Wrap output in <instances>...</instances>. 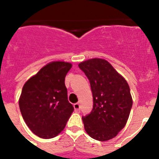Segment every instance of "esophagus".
<instances>
[{
    "instance_id": "1",
    "label": "esophagus",
    "mask_w": 159,
    "mask_h": 159,
    "mask_svg": "<svg viewBox=\"0 0 159 159\" xmlns=\"http://www.w3.org/2000/svg\"><path fill=\"white\" fill-rule=\"evenodd\" d=\"M74 108H75V111L77 112L80 111V103H78V102L75 103V104H74Z\"/></svg>"
}]
</instances>
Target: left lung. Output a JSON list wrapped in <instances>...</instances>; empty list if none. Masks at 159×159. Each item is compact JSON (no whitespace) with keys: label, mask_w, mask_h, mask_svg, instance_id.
<instances>
[{"label":"left lung","mask_w":159,"mask_h":159,"mask_svg":"<svg viewBox=\"0 0 159 159\" xmlns=\"http://www.w3.org/2000/svg\"><path fill=\"white\" fill-rule=\"evenodd\" d=\"M90 81L93 96L91 113L83 116L84 128L92 139L107 141L127 123L132 107L128 84L102 59H91L79 64Z\"/></svg>","instance_id":"8db88e82"}]
</instances>
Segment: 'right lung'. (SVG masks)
Wrapping results in <instances>:
<instances>
[{"instance_id": "add662e5", "label": "right lung", "mask_w": 159, "mask_h": 159, "mask_svg": "<svg viewBox=\"0 0 159 159\" xmlns=\"http://www.w3.org/2000/svg\"><path fill=\"white\" fill-rule=\"evenodd\" d=\"M70 63L54 61L42 67L25 83L19 99L28 127L42 139H52L64 129L74 111L64 84Z\"/></svg>"}]
</instances>
